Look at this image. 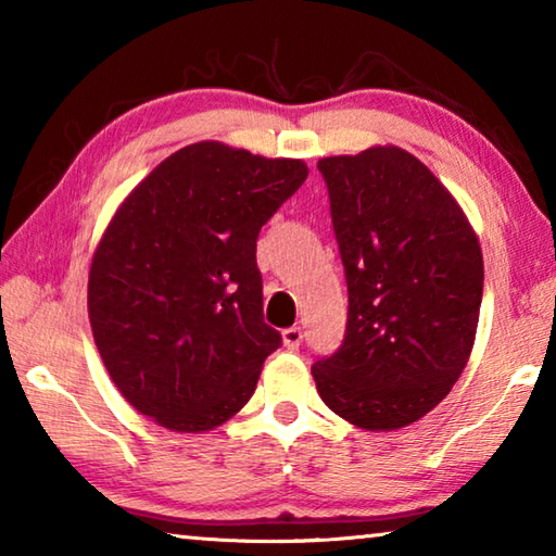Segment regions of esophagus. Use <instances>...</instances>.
Returning a JSON list of instances; mask_svg holds the SVG:
<instances>
[{
    "instance_id": "esophagus-1",
    "label": "esophagus",
    "mask_w": 556,
    "mask_h": 556,
    "mask_svg": "<svg viewBox=\"0 0 556 556\" xmlns=\"http://www.w3.org/2000/svg\"><path fill=\"white\" fill-rule=\"evenodd\" d=\"M281 341H285L289 351H296L301 341H304V333H301L299 326H291V328H285V331H281Z\"/></svg>"
}]
</instances>
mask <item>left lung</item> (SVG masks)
Returning <instances> with one entry per match:
<instances>
[{
  "mask_svg": "<svg viewBox=\"0 0 556 556\" xmlns=\"http://www.w3.org/2000/svg\"><path fill=\"white\" fill-rule=\"evenodd\" d=\"M348 285L341 348L314 363L328 409L368 431L425 417L464 372L483 255L444 184L400 147L318 162Z\"/></svg>",
  "mask_w": 556,
  "mask_h": 556,
  "instance_id": "1",
  "label": "left lung"
}]
</instances>
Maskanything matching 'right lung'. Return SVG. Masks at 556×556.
<instances>
[{
	"mask_svg": "<svg viewBox=\"0 0 556 556\" xmlns=\"http://www.w3.org/2000/svg\"><path fill=\"white\" fill-rule=\"evenodd\" d=\"M306 176L301 159L188 144L112 215L88 316L112 382L144 417L195 434L248 404L281 345L262 314L257 235Z\"/></svg>",
	"mask_w": 556,
	"mask_h": 556,
	"instance_id": "right-lung-1",
	"label": "right lung"
}]
</instances>
